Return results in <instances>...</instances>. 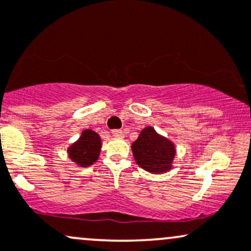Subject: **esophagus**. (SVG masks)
I'll return each mask as SVG.
<instances>
[{"label": "esophagus", "mask_w": 251, "mask_h": 251, "mask_svg": "<svg viewBox=\"0 0 251 251\" xmlns=\"http://www.w3.org/2000/svg\"><path fill=\"white\" fill-rule=\"evenodd\" d=\"M112 134L114 137H117V138H123V137H124V132L121 130H113Z\"/></svg>", "instance_id": "34e87169"}]
</instances>
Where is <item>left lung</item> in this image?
<instances>
[{
  "instance_id": "8db88e82",
  "label": "left lung",
  "mask_w": 251,
  "mask_h": 251,
  "mask_svg": "<svg viewBox=\"0 0 251 251\" xmlns=\"http://www.w3.org/2000/svg\"><path fill=\"white\" fill-rule=\"evenodd\" d=\"M134 159L147 172H167L175 156V148L172 142L156 133L152 127H145L132 144Z\"/></svg>"
}]
</instances>
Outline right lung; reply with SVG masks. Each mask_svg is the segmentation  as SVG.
<instances>
[{
    "instance_id": "obj_1",
    "label": "right lung",
    "mask_w": 251,
    "mask_h": 251,
    "mask_svg": "<svg viewBox=\"0 0 251 251\" xmlns=\"http://www.w3.org/2000/svg\"><path fill=\"white\" fill-rule=\"evenodd\" d=\"M100 148L101 140L99 134L92 130H87L75 144L69 148V156L79 166L88 167L98 159Z\"/></svg>"
}]
</instances>
